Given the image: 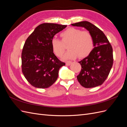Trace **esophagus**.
I'll return each mask as SVG.
<instances>
[{
	"instance_id": "obj_1",
	"label": "esophagus",
	"mask_w": 127,
	"mask_h": 127,
	"mask_svg": "<svg viewBox=\"0 0 127 127\" xmlns=\"http://www.w3.org/2000/svg\"><path fill=\"white\" fill-rule=\"evenodd\" d=\"M71 64H72L71 61H67V62L66 63V64L67 65V66H70Z\"/></svg>"
}]
</instances>
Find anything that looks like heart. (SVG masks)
Returning <instances> with one entry per match:
<instances>
[{"label": "heart", "mask_w": 127, "mask_h": 127, "mask_svg": "<svg viewBox=\"0 0 127 127\" xmlns=\"http://www.w3.org/2000/svg\"><path fill=\"white\" fill-rule=\"evenodd\" d=\"M63 41L54 37L51 40V45L53 52L58 57H61L66 49L65 44L68 45V50L63 56L64 60L74 59L79 55L85 57L90 54L93 48L94 41L92 34L86 31L70 28L61 33Z\"/></svg>", "instance_id": "heart-1"}]
</instances>
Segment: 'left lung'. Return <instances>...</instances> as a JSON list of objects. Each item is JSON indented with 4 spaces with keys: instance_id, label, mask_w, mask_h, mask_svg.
Listing matches in <instances>:
<instances>
[{
    "instance_id": "8db88e82",
    "label": "left lung",
    "mask_w": 127,
    "mask_h": 127,
    "mask_svg": "<svg viewBox=\"0 0 127 127\" xmlns=\"http://www.w3.org/2000/svg\"><path fill=\"white\" fill-rule=\"evenodd\" d=\"M71 25L86 29L92 34L94 41V48L89 55L78 62L82 69L77 76L78 81L85 88L101 85L108 76L113 65L112 46L102 31L91 23L83 21Z\"/></svg>"
}]
</instances>
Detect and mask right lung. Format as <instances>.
I'll return each mask as SVG.
<instances>
[{
  "label": "right lung",
  "instance_id": "right-lung-1",
  "mask_svg": "<svg viewBox=\"0 0 127 127\" xmlns=\"http://www.w3.org/2000/svg\"><path fill=\"white\" fill-rule=\"evenodd\" d=\"M67 25L43 23L37 26L26 39L22 53V69L25 78L36 88L51 86L58 77L65 63L53 53L51 40Z\"/></svg>",
  "mask_w": 127,
  "mask_h": 127
}]
</instances>
